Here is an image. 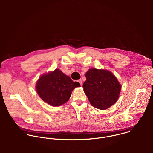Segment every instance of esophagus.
<instances>
[{"label": "esophagus", "instance_id": "esophagus-1", "mask_svg": "<svg viewBox=\"0 0 153 153\" xmlns=\"http://www.w3.org/2000/svg\"><path fill=\"white\" fill-rule=\"evenodd\" d=\"M79 82V83L80 84V85L81 86H82V85H83V83H82V80L80 79V80H79V81H78Z\"/></svg>", "mask_w": 153, "mask_h": 153}]
</instances>
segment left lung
Returning <instances> with one entry per match:
<instances>
[{"label": "left lung", "mask_w": 153, "mask_h": 153, "mask_svg": "<svg viewBox=\"0 0 153 153\" xmlns=\"http://www.w3.org/2000/svg\"><path fill=\"white\" fill-rule=\"evenodd\" d=\"M84 92L91 105L105 110L114 105L118 99L121 85L112 73L108 70L89 69L85 74Z\"/></svg>", "instance_id": "8db88e82"}]
</instances>
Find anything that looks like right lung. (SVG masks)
<instances>
[{
	"mask_svg": "<svg viewBox=\"0 0 153 153\" xmlns=\"http://www.w3.org/2000/svg\"><path fill=\"white\" fill-rule=\"evenodd\" d=\"M80 85L79 82H74L68 76L56 69L39 78L36 90L45 103L53 106H59L67 102L73 90Z\"/></svg>",
	"mask_w": 153,
	"mask_h": 153,
	"instance_id": "add662e5",
	"label": "right lung"
}]
</instances>
